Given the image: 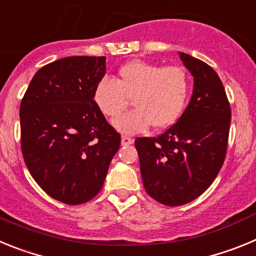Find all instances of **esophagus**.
Returning <instances> with one entry per match:
<instances>
[{"label": "esophagus", "instance_id": "esophagus-1", "mask_svg": "<svg viewBox=\"0 0 256 256\" xmlns=\"http://www.w3.org/2000/svg\"><path fill=\"white\" fill-rule=\"evenodd\" d=\"M133 144V138L126 137V136H123V137H122V144H123V146H128V144Z\"/></svg>", "mask_w": 256, "mask_h": 256}]
</instances>
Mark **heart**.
<instances>
[{
    "instance_id": "b5f03b06",
    "label": "heart",
    "mask_w": 256,
    "mask_h": 256,
    "mask_svg": "<svg viewBox=\"0 0 256 256\" xmlns=\"http://www.w3.org/2000/svg\"><path fill=\"white\" fill-rule=\"evenodd\" d=\"M190 91L186 72L178 66L134 60L118 70L114 80L102 78L94 88V101L105 116L114 119L128 106L134 108L114 122L119 132L133 134L152 126L162 130L177 122Z\"/></svg>"
}]
</instances>
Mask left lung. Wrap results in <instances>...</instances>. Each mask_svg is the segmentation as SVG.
Instances as JSON below:
<instances>
[{
    "label": "left lung",
    "instance_id": "left-lung-1",
    "mask_svg": "<svg viewBox=\"0 0 256 256\" xmlns=\"http://www.w3.org/2000/svg\"><path fill=\"white\" fill-rule=\"evenodd\" d=\"M194 76V94L177 123L158 137H138L142 182L160 204L180 206L214 182L224 162L230 105L218 74L206 62L180 54Z\"/></svg>",
    "mask_w": 256,
    "mask_h": 256
}]
</instances>
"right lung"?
<instances>
[{"instance_id": "obj_1", "label": "right lung", "mask_w": 256, "mask_h": 256, "mask_svg": "<svg viewBox=\"0 0 256 256\" xmlns=\"http://www.w3.org/2000/svg\"><path fill=\"white\" fill-rule=\"evenodd\" d=\"M105 56H70L34 74L20 104L24 162L40 187L68 205L101 191L120 134L94 101Z\"/></svg>"}]
</instances>
